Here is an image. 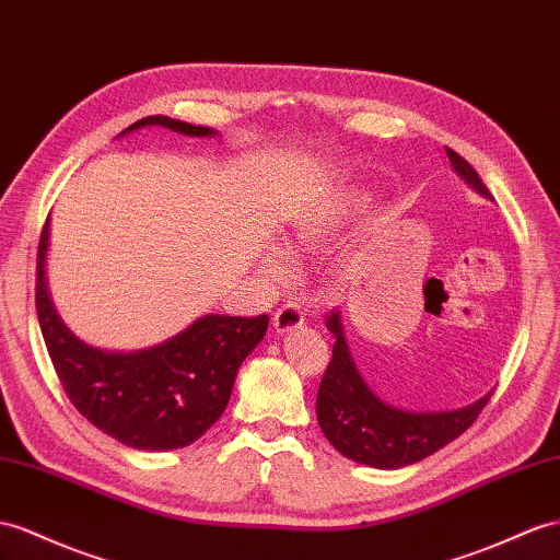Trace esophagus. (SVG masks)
Masks as SVG:
<instances>
[{
	"instance_id": "obj_1",
	"label": "esophagus",
	"mask_w": 560,
	"mask_h": 560,
	"mask_svg": "<svg viewBox=\"0 0 560 560\" xmlns=\"http://www.w3.org/2000/svg\"><path fill=\"white\" fill-rule=\"evenodd\" d=\"M303 324H305V312L298 303H283L275 312V328L279 334L293 331V328H300Z\"/></svg>"
}]
</instances>
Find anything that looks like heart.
<instances>
[{
  "mask_svg": "<svg viewBox=\"0 0 560 560\" xmlns=\"http://www.w3.org/2000/svg\"><path fill=\"white\" fill-rule=\"evenodd\" d=\"M360 210H362L360 196H340L336 200H328L326 206L317 210L303 212L289 226V234H285V250L295 255L300 250L322 246L324 241L331 238L340 226H346ZM262 269L269 277L285 279L291 271L289 255L279 248H269L262 257Z\"/></svg>",
  "mask_w": 560,
  "mask_h": 560,
  "instance_id": "obj_1",
  "label": "heart"
}]
</instances>
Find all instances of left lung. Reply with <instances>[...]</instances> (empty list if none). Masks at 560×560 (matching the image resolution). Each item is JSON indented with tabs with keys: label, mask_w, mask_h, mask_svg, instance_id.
Listing matches in <instances>:
<instances>
[{
	"label": "left lung",
	"mask_w": 560,
	"mask_h": 560,
	"mask_svg": "<svg viewBox=\"0 0 560 560\" xmlns=\"http://www.w3.org/2000/svg\"><path fill=\"white\" fill-rule=\"evenodd\" d=\"M447 155L458 177H464L485 198H492L468 161L452 149H447ZM326 326L336 342L334 360L328 362L319 385L317 421L326 440L357 464L388 470L417 464L468 430L490 402L492 393L452 411H405L385 405L369 390L354 366L338 310L328 314Z\"/></svg>",
	"instance_id": "1"
}]
</instances>
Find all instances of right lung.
Returning a JSON list of instances; mask_svg holds the SVG:
<instances>
[{
	"instance_id": "right-lung-1",
	"label": "right lung",
	"mask_w": 560,
	"mask_h": 560,
	"mask_svg": "<svg viewBox=\"0 0 560 560\" xmlns=\"http://www.w3.org/2000/svg\"><path fill=\"white\" fill-rule=\"evenodd\" d=\"M149 125L186 137H214L167 116H149L120 135ZM49 222L37 250L35 307L45 346L73 407L98 430L132 450L163 452L186 447L222 417L243 360L267 334L269 317L206 314L161 346L137 352H108L68 331L54 310L45 279Z\"/></svg>"
}]
</instances>
